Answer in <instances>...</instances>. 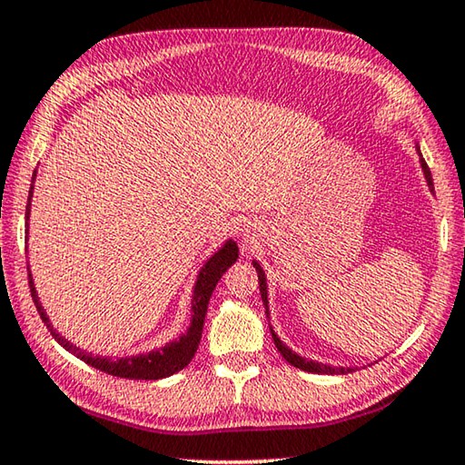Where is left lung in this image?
<instances>
[{
  "instance_id": "8db88e82",
  "label": "left lung",
  "mask_w": 465,
  "mask_h": 465,
  "mask_svg": "<svg viewBox=\"0 0 465 465\" xmlns=\"http://www.w3.org/2000/svg\"><path fill=\"white\" fill-rule=\"evenodd\" d=\"M420 166H422V172H424V178H427V184L430 188V193H435V186H432V176H430V170L427 166V162L422 160L420 157ZM254 269L258 272V285H261V295H262V302H264V308H266V316H269V299H266V295H269V291H266V279H264V271L261 269V264L254 262ZM272 332V330H271ZM272 341L274 344H277V349L282 357H285L287 363H291L297 369H302V371H308V373H326V375H338V373H351L355 371V369L351 367H330V365H324V363H316V361H308L303 357H299L297 352H293L291 349H287L285 344L281 342V338L272 332Z\"/></svg>"
}]
</instances>
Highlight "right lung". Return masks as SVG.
Here are the masks:
<instances>
[{"mask_svg":"<svg viewBox=\"0 0 465 465\" xmlns=\"http://www.w3.org/2000/svg\"><path fill=\"white\" fill-rule=\"evenodd\" d=\"M30 199H33V186H30V193H28L26 223L30 215ZM235 261H238V246H235V242L230 240L225 242V246L219 252H215V254L207 261V264L203 266L199 277H196V285L193 293V322H191V328L186 330V334L180 336L178 341L168 342L163 349L145 352V355L124 357V359L94 357L90 352H84L82 349H77V346L65 341V338H63L57 330L49 324V318H46L43 305L36 297L35 282H33V277H30V272H28V285H30V293H33V302L36 305L38 316H41L46 328L51 330L53 338L63 346V349H67L72 355L82 359L84 363L92 365L94 369H100V371H104L108 375L124 377V380H162V377L178 373L180 369H184L193 361L201 342L203 324H204V316H207V305H209L211 293H213L219 279L223 277V272L230 269Z\"/></svg>","mask_w":465,"mask_h":465,"instance_id":"add662e5","label":"right lung"}]
</instances>
